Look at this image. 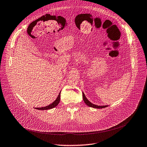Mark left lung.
<instances>
[{
	"instance_id": "1",
	"label": "left lung",
	"mask_w": 147,
	"mask_h": 147,
	"mask_svg": "<svg viewBox=\"0 0 147 147\" xmlns=\"http://www.w3.org/2000/svg\"><path fill=\"white\" fill-rule=\"evenodd\" d=\"M82 97H83V99L84 102L89 107H92V108H97V109H100V108H106L107 107L108 105H95L94 104H92V102H90V101L86 98V97L85 96L84 93L82 92Z\"/></svg>"
}]
</instances>
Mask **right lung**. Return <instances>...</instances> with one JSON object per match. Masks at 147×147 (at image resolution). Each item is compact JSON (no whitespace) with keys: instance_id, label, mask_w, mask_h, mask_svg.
<instances>
[{"instance_id":"1","label":"right lung","mask_w":147,"mask_h":147,"mask_svg":"<svg viewBox=\"0 0 147 147\" xmlns=\"http://www.w3.org/2000/svg\"><path fill=\"white\" fill-rule=\"evenodd\" d=\"M61 92H59L58 97L56 98V99L53 101V102L50 105H48V106H46V107H40V108H35V109H38V110H47V109H52V108H55V107L57 106L59 102H60V99H61Z\"/></svg>"}]
</instances>
